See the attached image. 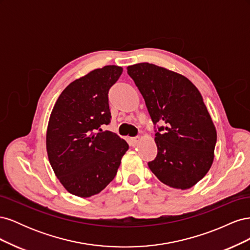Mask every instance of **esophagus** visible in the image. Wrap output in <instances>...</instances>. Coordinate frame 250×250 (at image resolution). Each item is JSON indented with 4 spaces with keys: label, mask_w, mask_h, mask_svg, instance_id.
I'll return each mask as SVG.
<instances>
[{
    "label": "esophagus",
    "mask_w": 250,
    "mask_h": 250,
    "mask_svg": "<svg viewBox=\"0 0 250 250\" xmlns=\"http://www.w3.org/2000/svg\"><path fill=\"white\" fill-rule=\"evenodd\" d=\"M139 141H140V138H139V137L131 138V139H130V144H131V146H137V145H138V143H139Z\"/></svg>",
    "instance_id": "obj_1"
}]
</instances>
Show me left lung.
Wrapping results in <instances>:
<instances>
[{
	"instance_id": "left-lung-1",
	"label": "left lung",
	"mask_w": 250,
	"mask_h": 250,
	"mask_svg": "<svg viewBox=\"0 0 250 250\" xmlns=\"http://www.w3.org/2000/svg\"><path fill=\"white\" fill-rule=\"evenodd\" d=\"M155 125L157 155L148 166L163 184L192 188L214 161L217 132L202 96L185 76L152 63L127 67ZM157 123L164 124L158 126Z\"/></svg>"
}]
</instances>
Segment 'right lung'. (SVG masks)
Instances as JSON below:
<instances>
[{
  "label": "right lung",
  "instance_id": "obj_1",
  "mask_svg": "<svg viewBox=\"0 0 250 250\" xmlns=\"http://www.w3.org/2000/svg\"><path fill=\"white\" fill-rule=\"evenodd\" d=\"M122 72L121 66L105 65L73 81L51 112L49 162L65 190L79 197L100 193L115 178L129 148L116 133L101 129L110 123L108 92Z\"/></svg>",
  "mask_w": 250,
  "mask_h": 250
}]
</instances>
